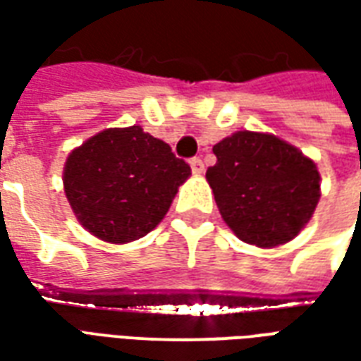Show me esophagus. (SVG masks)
<instances>
[{
	"label": "esophagus",
	"mask_w": 361,
	"mask_h": 361,
	"mask_svg": "<svg viewBox=\"0 0 361 361\" xmlns=\"http://www.w3.org/2000/svg\"><path fill=\"white\" fill-rule=\"evenodd\" d=\"M189 166H191V172H193V173H203L204 172L203 160H201L199 157L191 158V160H189Z\"/></svg>",
	"instance_id": "1"
}]
</instances>
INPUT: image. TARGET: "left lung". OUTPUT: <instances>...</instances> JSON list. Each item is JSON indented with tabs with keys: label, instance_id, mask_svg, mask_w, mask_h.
I'll list each match as a JSON object with an SVG mask.
<instances>
[{
	"label": "left lung",
	"instance_id": "1",
	"mask_svg": "<svg viewBox=\"0 0 361 361\" xmlns=\"http://www.w3.org/2000/svg\"><path fill=\"white\" fill-rule=\"evenodd\" d=\"M207 170L228 226L245 243L274 247L300 234L319 201V172L310 158L274 135L238 131L212 147Z\"/></svg>",
	"mask_w": 361,
	"mask_h": 361
}]
</instances>
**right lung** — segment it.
I'll return each instance as SVG.
<instances>
[{
    "label": "right lung",
    "instance_id": "1",
    "mask_svg": "<svg viewBox=\"0 0 361 361\" xmlns=\"http://www.w3.org/2000/svg\"><path fill=\"white\" fill-rule=\"evenodd\" d=\"M191 168L141 127L106 129L75 149L63 185L71 209L104 242L139 240L157 228Z\"/></svg>",
    "mask_w": 361,
    "mask_h": 361
}]
</instances>
